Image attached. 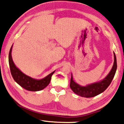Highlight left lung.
<instances>
[{
  "mask_svg": "<svg viewBox=\"0 0 124 124\" xmlns=\"http://www.w3.org/2000/svg\"><path fill=\"white\" fill-rule=\"evenodd\" d=\"M114 61L113 67L109 73V74L106 77L105 79L99 82L94 83L91 85H87L86 86H81L74 81L73 77L70 79V87L74 93L79 96L86 97V98H90L93 97L96 95L100 94L102 92H104L108 86L110 85L113 79L116 71L117 70V60L115 53H114Z\"/></svg>",
  "mask_w": 124,
  "mask_h": 124,
  "instance_id": "left-lung-1",
  "label": "left lung"
}]
</instances>
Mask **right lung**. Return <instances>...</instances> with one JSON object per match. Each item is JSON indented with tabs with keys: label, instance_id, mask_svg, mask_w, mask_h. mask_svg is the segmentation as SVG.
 Here are the masks:
<instances>
[{
	"label": "right lung",
	"instance_id": "obj_1",
	"mask_svg": "<svg viewBox=\"0 0 124 124\" xmlns=\"http://www.w3.org/2000/svg\"><path fill=\"white\" fill-rule=\"evenodd\" d=\"M12 47V46L11 47L10 52H9L8 62L11 73L12 77L15 82L23 88L29 91L37 92V91H39L45 89L49 84L51 77L55 71L50 74L45 78L39 79V80L33 79V78L26 76L21 71H20L14 63L11 57Z\"/></svg>",
	"mask_w": 124,
	"mask_h": 124
}]
</instances>
